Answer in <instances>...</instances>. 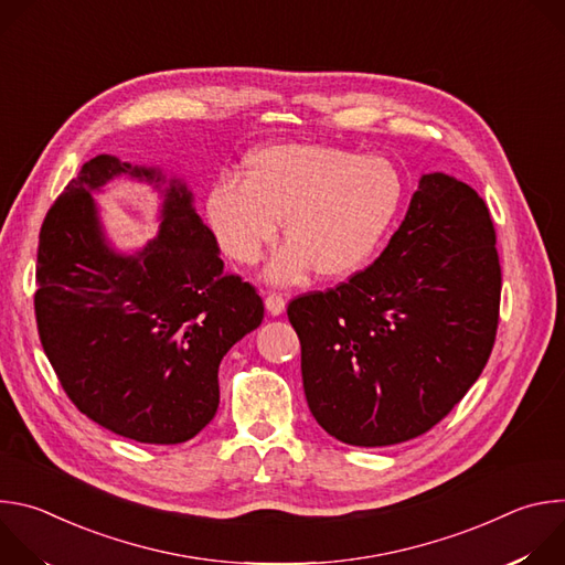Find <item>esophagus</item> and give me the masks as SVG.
<instances>
[{
    "instance_id": "34e87169",
    "label": "esophagus",
    "mask_w": 565,
    "mask_h": 565,
    "mask_svg": "<svg viewBox=\"0 0 565 565\" xmlns=\"http://www.w3.org/2000/svg\"><path fill=\"white\" fill-rule=\"evenodd\" d=\"M266 308L270 315H281L286 310V297L281 292H268L266 295Z\"/></svg>"
}]
</instances>
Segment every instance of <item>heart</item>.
Returning a JSON list of instances; mask_svg holds the SVG:
<instances>
[{"label":"heart","instance_id":"1","mask_svg":"<svg viewBox=\"0 0 565 565\" xmlns=\"http://www.w3.org/2000/svg\"><path fill=\"white\" fill-rule=\"evenodd\" d=\"M402 203V179L382 156L321 142H279L248 156L244 179L223 177L205 201L221 250L253 266L284 230L268 277L288 284L312 266L342 277L364 266Z\"/></svg>","mask_w":565,"mask_h":565}]
</instances>
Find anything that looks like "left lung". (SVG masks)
Returning <instances> with one entry per match:
<instances>
[{"label":"left lung","mask_w":565,"mask_h":565,"mask_svg":"<svg viewBox=\"0 0 565 565\" xmlns=\"http://www.w3.org/2000/svg\"><path fill=\"white\" fill-rule=\"evenodd\" d=\"M499 303L501 264L486 201L454 177L425 174L366 270L288 303L310 414L355 447L423 436L486 369Z\"/></svg>","instance_id":"left-lung-1"}]
</instances>
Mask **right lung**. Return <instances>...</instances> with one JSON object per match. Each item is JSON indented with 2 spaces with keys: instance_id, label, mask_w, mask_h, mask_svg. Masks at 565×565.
I'll return each mask as SVG.
<instances>
[{
  "instance_id": "right-lung-1",
  "label": "right lung",
  "mask_w": 565,
  "mask_h": 565,
  "mask_svg": "<svg viewBox=\"0 0 565 565\" xmlns=\"http://www.w3.org/2000/svg\"><path fill=\"white\" fill-rule=\"evenodd\" d=\"M116 175L164 196L161 230L134 256L109 246L90 196ZM35 319L68 399L100 427L149 445L194 438L218 409V364L255 331L264 301L227 275L181 179L100 153L46 212Z\"/></svg>"
}]
</instances>
